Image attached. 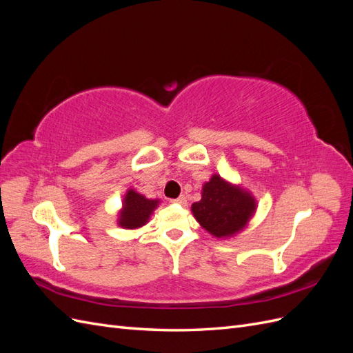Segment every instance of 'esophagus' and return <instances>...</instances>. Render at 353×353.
Returning a JSON list of instances; mask_svg holds the SVG:
<instances>
[{
  "label": "esophagus",
  "instance_id": "34e87169",
  "mask_svg": "<svg viewBox=\"0 0 353 353\" xmlns=\"http://www.w3.org/2000/svg\"><path fill=\"white\" fill-rule=\"evenodd\" d=\"M172 203H176V205H181V206H185L187 205V199L184 197V196H181V197H178V199H174V200H170Z\"/></svg>",
  "mask_w": 353,
  "mask_h": 353
}]
</instances>
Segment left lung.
Masks as SVG:
<instances>
[{
	"label": "left lung",
	"instance_id": "obj_1",
	"mask_svg": "<svg viewBox=\"0 0 353 353\" xmlns=\"http://www.w3.org/2000/svg\"><path fill=\"white\" fill-rule=\"evenodd\" d=\"M254 210L256 200L249 191L227 183L216 174L203 185L201 200L191 206L196 221L218 239L232 237L241 231Z\"/></svg>",
	"mask_w": 353,
	"mask_h": 353
}]
</instances>
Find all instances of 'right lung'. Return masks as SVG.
<instances>
[{"label": "right lung", "mask_w": 353, "mask_h": 353, "mask_svg": "<svg viewBox=\"0 0 353 353\" xmlns=\"http://www.w3.org/2000/svg\"><path fill=\"white\" fill-rule=\"evenodd\" d=\"M157 205L159 200L145 199L143 194L137 193L135 190L130 188L125 194L123 208L119 212L117 223L126 230L140 228L148 222V218H150Z\"/></svg>", "instance_id": "add662e5"}]
</instances>
